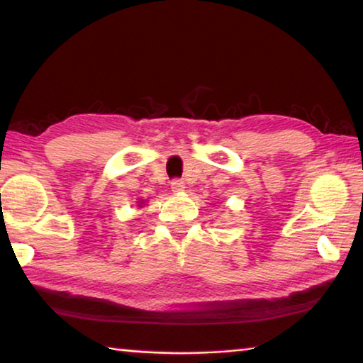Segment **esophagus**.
Instances as JSON below:
<instances>
[{
	"mask_svg": "<svg viewBox=\"0 0 363 363\" xmlns=\"http://www.w3.org/2000/svg\"><path fill=\"white\" fill-rule=\"evenodd\" d=\"M184 189H186V184H184L182 179L171 181V190H173V192H182Z\"/></svg>",
	"mask_w": 363,
	"mask_h": 363,
	"instance_id": "1",
	"label": "esophagus"
}]
</instances>
